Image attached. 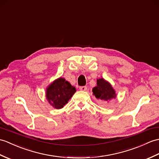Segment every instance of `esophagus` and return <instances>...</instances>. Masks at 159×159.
I'll use <instances>...</instances> for the list:
<instances>
[{
    "label": "esophagus",
    "mask_w": 159,
    "mask_h": 159,
    "mask_svg": "<svg viewBox=\"0 0 159 159\" xmlns=\"http://www.w3.org/2000/svg\"><path fill=\"white\" fill-rule=\"evenodd\" d=\"M79 89L80 91H87V87L86 86H81V87H79Z\"/></svg>",
    "instance_id": "obj_1"
}]
</instances>
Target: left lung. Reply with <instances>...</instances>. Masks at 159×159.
Instances as JSON below:
<instances>
[{
    "instance_id": "1",
    "label": "left lung",
    "mask_w": 159,
    "mask_h": 159,
    "mask_svg": "<svg viewBox=\"0 0 159 159\" xmlns=\"http://www.w3.org/2000/svg\"><path fill=\"white\" fill-rule=\"evenodd\" d=\"M92 91L95 98L104 102H108L116 96L111 84L104 79L97 80V86L93 88Z\"/></svg>"
}]
</instances>
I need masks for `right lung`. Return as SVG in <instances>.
I'll list each match as a JSON object with an SVG mask.
<instances>
[{
  "label": "right lung",
  "instance_id": "obj_1",
  "mask_svg": "<svg viewBox=\"0 0 159 159\" xmlns=\"http://www.w3.org/2000/svg\"><path fill=\"white\" fill-rule=\"evenodd\" d=\"M76 91L68 81L60 77L47 88L46 98L54 108L60 109L67 104Z\"/></svg>",
  "mask_w": 159,
  "mask_h": 159
}]
</instances>
